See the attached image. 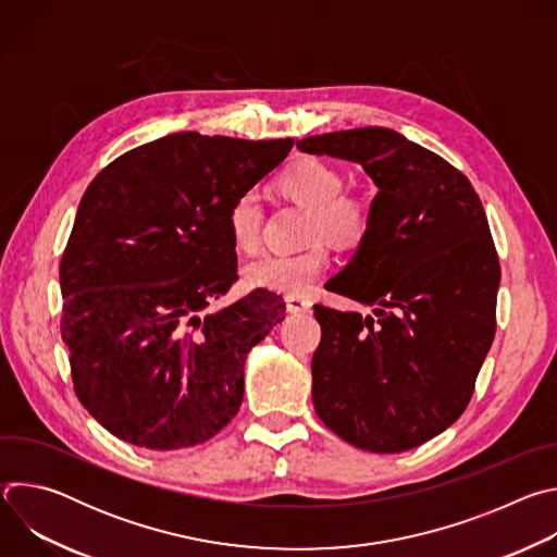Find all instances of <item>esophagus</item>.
<instances>
[{"instance_id": "obj_1", "label": "esophagus", "mask_w": 557, "mask_h": 557, "mask_svg": "<svg viewBox=\"0 0 557 557\" xmlns=\"http://www.w3.org/2000/svg\"><path fill=\"white\" fill-rule=\"evenodd\" d=\"M310 306H312L310 299L304 297V295H288V297H286V308H288V312H293V314H297V312H308Z\"/></svg>"}]
</instances>
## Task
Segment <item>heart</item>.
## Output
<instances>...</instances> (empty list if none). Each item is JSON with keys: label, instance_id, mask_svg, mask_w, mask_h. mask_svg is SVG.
Masks as SVG:
<instances>
[{"label": "heart", "instance_id": "obj_1", "mask_svg": "<svg viewBox=\"0 0 557 557\" xmlns=\"http://www.w3.org/2000/svg\"><path fill=\"white\" fill-rule=\"evenodd\" d=\"M344 174L320 158L304 156L286 165L275 187L290 200L308 207L306 240L312 243L297 253H264L245 267V282L251 288L284 295L308 293L331 267V249L322 240L337 245H359L372 224V205L344 191ZM231 245L240 253H253L262 237V207L256 196H237L226 213Z\"/></svg>", "mask_w": 557, "mask_h": 557}]
</instances>
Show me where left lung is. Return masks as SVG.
<instances>
[{
  "instance_id": "1",
  "label": "left lung",
  "mask_w": 557,
  "mask_h": 557,
  "mask_svg": "<svg viewBox=\"0 0 557 557\" xmlns=\"http://www.w3.org/2000/svg\"><path fill=\"white\" fill-rule=\"evenodd\" d=\"M297 149L359 163L379 187L368 235L329 282L374 317L314 304V412L355 447H419L465 412L496 335L500 264L483 202L445 158L387 127Z\"/></svg>"
}]
</instances>
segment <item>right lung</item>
I'll return each mask as SVG.
<instances>
[{
  "label": "right lung",
  "mask_w": 557,
  "mask_h": 557,
  "mask_svg": "<svg viewBox=\"0 0 557 557\" xmlns=\"http://www.w3.org/2000/svg\"><path fill=\"white\" fill-rule=\"evenodd\" d=\"M293 138L170 134L112 161L86 189L61 256V337L76 399L116 438L181 449L243 406L249 350L284 320L253 290L200 314L237 280L226 213Z\"/></svg>",
  "instance_id": "add662e5"
}]
</instances>
